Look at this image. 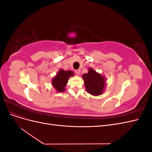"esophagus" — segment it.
Listing matches in <instances>:
<instances>
[{
  "label": "esophagus",
  "mask_w": 152,
  "mask_h": 152,
  "mask_svg": "<svg viewBox=\"0 0 152 152\" xmlns=\"http://www.w3.org/2000/svg\"><path fill=\"white\" fill-rule=\"evenodd\" d=\"M75 73H76L77 75H79L80 73V70H75Z\"/></svg>",
  "instance_id": "1"
}]
</instances>
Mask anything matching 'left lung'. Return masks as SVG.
Masks as SVG:
<instances>
[{
	"label": "left lung",
	"instance_id": "8db88e82",
	"mask_svg": "<svg viewBox=\"0 0 152 152\" xmlns=\"http://www.w3.org/2000/svg\"><path fill=\"white\" fill-rule=\"evenodd\" d=\"M82 77L84 79L86 89L89 94L94 96L102 94L105 85L103 76L96 72L92 68H89L88 73H84Z\"/></svg>",
	"mask_w": 152,
	"mask_h": 152
}]
</instances>
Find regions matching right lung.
I'll return each instance as SVG.
<instances>
[{"instance_id":"obj_1","label":"right lung","mask_w":152,"mask_h":152,"mask_svg":"<svg viewBox=\"0 0 152 152\" xmlns=\"http://www.w3.org/2000/svg\"><path fill=\"white\" fill-rule=\"evenodd\" d=\"M73 72L71 70L65 71L60 70L57 73L56 76L52 80V84L54 87L59 92H63L65 91V87L68 83L69 77L73 76Z\"/></svg>"}]
</instances>
